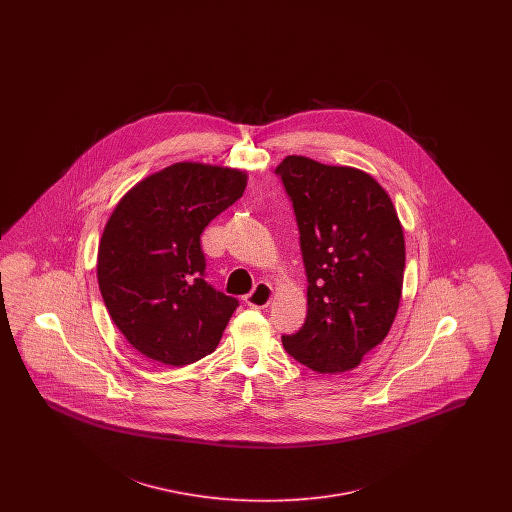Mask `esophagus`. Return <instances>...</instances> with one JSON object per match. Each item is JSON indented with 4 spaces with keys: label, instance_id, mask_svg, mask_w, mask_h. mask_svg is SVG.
I'll use <instances>...</instances> for the list:
<instances>
[{
    "label": "esophagus",
    "instance_id": "obj_1",
    "mask_svg": "<svg viewBox=\"0 0 512 512\" xmlns=\"http://www.w3.org/2000/svg\"><path fill=\"white\" fill-rule=\"evenodd\" d=\"M272 295H274V292H272L270 284H267V282H259V284L253 288V292H249L245 295L244 301L249 307L263 309V307L270 305Z\"/></svg>",
    "mask_w": 512,
    "mask_h": 512
}]
</instances>
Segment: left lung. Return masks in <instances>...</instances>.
<instances>
[{
	"mask_svg": "<svg viewBox=\"0 0 512 512\" xmlns=\"http://www.w3.org/2000/svg\"><path fill=\"white\" fill-rule=\"evenodd\" d=\"M282 178L299 226L307 318L284 349L320 374L345 372L390 332L397 315L405 238L386 190L366 172L288 155Z\"/></svg>",
	"mask_w": 512,
	"mask_h": 512,
	"instance_id": "obj_1",
	"label": "left lung"
}]
</instances>
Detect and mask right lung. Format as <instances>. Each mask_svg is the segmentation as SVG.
Wrapping results in <instances>:
<instances>
[{"instance_id":"add662e5","label":"right lung","mask_w":512,"mask_h":512,"mask_svg":"<svg viewBox=\"0 0 512 512\" xmlns=\"http://www.w3.org/2000/svg\"><path fill=\"white\" fill-rule=\"evenodd\" d=\"M245 184L238 169L174 163L138 182L111 213L99 242V292L142 355L184 366L217 349L238 299L205 282L201 234Z\"/></svg>"}]
</instances>
